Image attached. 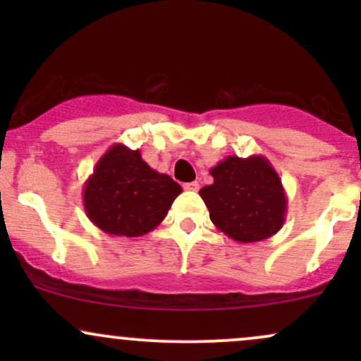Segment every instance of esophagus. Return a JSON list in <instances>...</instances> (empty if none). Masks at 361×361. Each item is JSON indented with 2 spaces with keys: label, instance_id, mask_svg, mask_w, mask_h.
Masks as SVG:
<instances>
[{
  "label": "esophagus",
  "instance_id": "obj_1",
  "mask_svg": "<svg viewBox=\"0 0 361 361\" xmlns=\"http://www.w3.org/2000/svg\"><path fill=\"white\" fill-rule=\"evenodd\" d=\"M183 188L188 190V192H197L198 183H197V181H190V183H185L183 185Z\"/></svg>",
  "mask_w": 361,
  "mask_h": 361
}]
</instances>
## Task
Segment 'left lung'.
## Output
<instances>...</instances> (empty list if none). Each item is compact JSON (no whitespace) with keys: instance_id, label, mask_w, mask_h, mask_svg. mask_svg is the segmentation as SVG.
I'll use <instances>...</instances> for the list:
<instances>
[{"instance_id":"1","label":"left lung","mask_w":361,"mask_h":361,"mask_svg":"<svg viewBox=\"0 0 361 361\" xmlns=\"http://www.w3.org/2000/svg\"><path fill=\"white\" fill-rule=\"evenodd\" d=\"M214 183L200 190L210 221L238 243H258L281 229L287 195L279 173L263 156H227L210 169Z\"/></svg>"}]
</instances>
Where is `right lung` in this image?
<instances>
[{
	"mask_svg": "<svg viewBox=\"0 0 361 361\" xmlns=\"http://www.w3.org/2000/svg\"><path fill=\"white\" fill-rule=\"evenodd\" d=\"M180 193L181 186L149 166L139 149L114 144L82 186V204L103 233L139 238L163 222Z\"/></svg>",
	"mask_w": 361,
	"mask_h": 361,
	"instance_id": "obj_1",
	"label": "right lung"
}]
</instances>
